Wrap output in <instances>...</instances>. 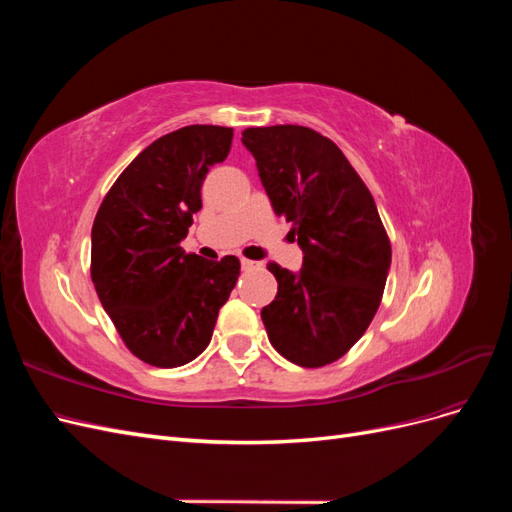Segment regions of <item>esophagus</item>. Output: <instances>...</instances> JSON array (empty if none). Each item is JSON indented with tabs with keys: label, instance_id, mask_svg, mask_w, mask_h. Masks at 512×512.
<instances>
[{
	"label": "esophagus",
	"instance_id": "1",
	"mask_svg": "<svg viewBox=\"0 0 512 512\" xmlns=\"http://www.w3.org/2000/svg\"><path fill=\"white\" fill-rule=\"evenodd\" d=\"M241 267H243L245 271H250V269H256V267H258V262H254V260H247V258H243V260H241Z\"/></svg>",
	"mask_w": 512,
	"mask_h": 512
}]
</instances>
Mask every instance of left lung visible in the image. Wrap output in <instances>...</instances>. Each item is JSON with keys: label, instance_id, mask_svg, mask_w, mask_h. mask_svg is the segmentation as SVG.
I'll return each instance as SVG.
<instances>
[{"label": "left lung", "instance_id": "obj_1", "mask_svg": "<svg viewBox=\"0 0 512 512\" xmlns=\"http://www.w3.org/2000/svg\"><path fill=\"white\" fill-rule=\"evenodd\" d=\"M241 143L303 250L297 273L269 262L277 297L260 312L269 342L294 365H329L367 331L391 269L374 196L339 147L312 128H247Z\"/></svg>", "mask_w": 512, "mask_h": 512}]
</instances>
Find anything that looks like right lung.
Instances as JSON below:
<instances>
[{"label":"right lung","instance_id":"obj_1","mask_svg":"<svg viewBox=\"0 0 512 512\" xmlns=\"http://www.w3.org/2000/svg\"><path fill=\"white\" fill-rule=\"evenodd\" d=\"M232 128L185 126L143 149L104 196L91 228V280L123 344L156 367L194 361L239 277V258L207 260L179 245L203 207L209 166Z\"/></svg>","mask_w":512,"mask_h":512}]
</instances>
